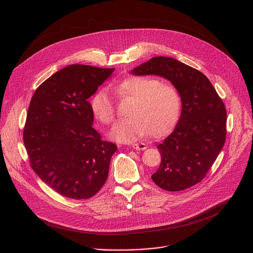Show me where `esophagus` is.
<instances>
[{"instance_id":"obj_1","label":"esophagus","mask_w":253,"mask_h":253,"mask_svg":"<svg viewBox=\"0 0 253 253\" xmlns=\"http://www.w3.org/2000/svg\"><path fill=\"white\" fill-rule=\"evenodd\" d=\"M131 147L135 150H146L147 149V145L145 143H133L131 145Z\"/></svg>"}]
</instances>
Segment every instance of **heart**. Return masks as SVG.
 Instances as JSON below:
<instances>
[{
  "label": "heart",
  "instance_id": "1",
  "mask_svg": "<svg viewBox=\"0 0 253 253\" xmlns=\"http://www.w3.org/2000/svg\"><path fill=\"white\" fill-rule=\"evenodd\" d=\"M113 90L123 99L133 100L130 118L118 122L111 130V136L120 142L136 141L149 132L154 136L165 134L179 118L180 92L172 84L155 78L131 76L116 84ZM90 104L101 123L109 125L115 121V102L105 89L97 91Z\"/></svg>",
  "mask_w": 253,
  "mask_h": 253
}]
</instances>
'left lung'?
Wrapping results in <instances>:
<instances>
[{
	"label": "left lung",
	"mask_w": 253,
	"mask_h": 253,
	"mask_svg": "<svg viewBox=\"0 0 253 253\" xmlns=\"http://www.w3.org/2000/svg\"><path fill=\"white\" fill-rule=\"evenodd\" d=\"M131 74L163 77L180 92V119L174 130L157 146L162 161L152 180L170 192L200 183L226 140L227 113L215 88L203 73L171 57H153Z\"/></svg>",
	"instance_id": "8db88e82"
}]
</instances>
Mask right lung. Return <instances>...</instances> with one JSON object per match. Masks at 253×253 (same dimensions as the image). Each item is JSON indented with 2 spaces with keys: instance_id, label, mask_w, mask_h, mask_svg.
<instances>
[{
  "instance_id": "obj_1",
  "label": "right lung",
  "mask_w": 253,
  "mask_h": 253,
  "mask_svg": "<svg viewBox=\"0 0 253 253\" xmlns=\"http://www.w3.org/2000/svg\"><path fill=\"white\" fill-rule=\"evenodd\" d=\"M114 70L73 64L45 80L31 99L23 130L30 165L63 197L88 199L108 177L117 146L92 127L87 99Z\"/></svg>"
}]
</instances>
